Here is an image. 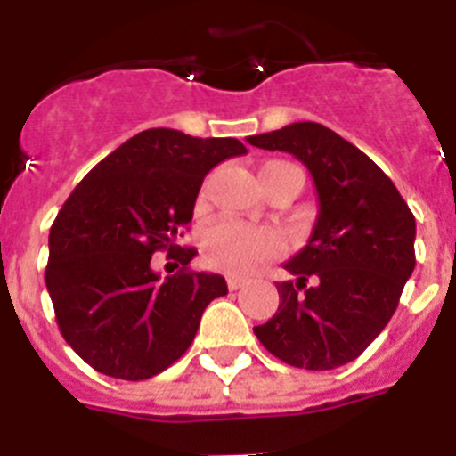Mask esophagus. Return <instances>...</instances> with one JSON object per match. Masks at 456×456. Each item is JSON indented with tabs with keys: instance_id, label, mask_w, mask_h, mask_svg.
<instances>
[{
	"instance_id": "obj_1",
	"label": "esophagus",
	"mask_w": 456,
	"mask_h": 456,
	"mask_svg": "<svg viewBox=\"0 0 456 456\" xmlns=\"http://www.w3.org/2000/svg\"><path fill=\"white\" fill-rule=\"evenodd\" d=\"M225 283H228V288H231V289H240L241 285L247 283V281H244V278H240V276H228V278H225Z\"/></svg>"
}]
</instances>
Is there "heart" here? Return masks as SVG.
<instances>
[{
    "mask_svg": "<svg viewBox=\"0 0 456 456\" xmlns=\"http://www.w3.org/2000/svg\"><path fill=\"white\" fill-rule=\"evenodd\" d=\"M200 251L209 267L228 273H248L257 263L281 256L283 240L269 228L216 221L200 235Z\"/></svg>",
    "mask_w": 456,
    "mask_h": 456,
    "instance_id": "heart-1",
    "label": "heart"
}]
</instances>
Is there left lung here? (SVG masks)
<instances>
[{
    "mask_svg": "<svg viewBox=\"0 0 456 456\" xmlns=\"http://www.w3.org/2000/svg\"><path fill=\"white\" fill-rule=\"evenodd\" d=\"M294 155L313 175L320 212L308 244L283 265L281 304L253 329L265 349L304 370L358 358L384 331L416 267V219L393 180L365 152L320 123L248 136Z\"/></svg>",
    "mask_w": 456,
    "mask_h": 456,
    "instance_id": "8db88e82",
    "label": "left lung"
}]
</instances>
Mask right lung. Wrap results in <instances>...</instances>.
<instances>
[{
    "label": "right lung",
    "instance_id": "1",
    "mask_svg": "<svg viewBox=\"0 0 456 456\" xmlns=\"http://www.w3.org/2000/svg\"><path fill=\"white\" fill-rule=\"evenodd\" d=\"M247 152L237 139L155 127L127 139L68 196L50 228L45 283L56 324L93 370L125 381L164 372L189 349L219 273L183 269L162 281L152 253L180 248L205 175Z\"/></svg>",
    "mask_w": 456,
    "mask_h": 456
}]
</instances>
